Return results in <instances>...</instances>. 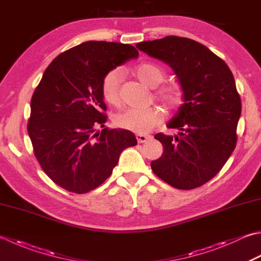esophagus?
Segmentation results:
<instances>
[{"label": "esophagus", "mask_w": 261, "mask_h": 261, "mask_svg": "<svg viewBox=\"0 0 261 261\" xmlns=\"http://www.w3.org/2000/svg\"><path fill=\"white\" fill-rule=\"evenodd\" d=\"M137 140L139 144H142V142H146L148 139H150V136L149 135H142V134H138L137 136Z\"/></svg>", "instance_id": "obj_1"}]
</instances>
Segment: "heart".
Returning <instances> with one entry per match:
<instances>
[{
  "label": "heart",
  "mask_w": 261,
  "mask_h": 261,
  "mask_svg": "<svg viewBox=\"0 0 261 261\" xmlns=\"http://www.w3.org/2000/svg\"><path fill=\"white\" fill-rule=\"evenodd\" d=\"M135 73L141 83L150 88L160 85L165 76V72L161 66L152 63H142L136 66ZM122 80V71L112 70L106 73L101 81V95L107 104L117 105L120 103V84ZM158 97L166 106L174 107L180 104L181 91L175 85L166 86L158 91ZM162 119V112L149 107V109H125L117 113L114 122L117 126L123 127L138 134H146L156 125Z\"/></svg>",
  "instance_id": "b5f03b06"
}]
</instances>
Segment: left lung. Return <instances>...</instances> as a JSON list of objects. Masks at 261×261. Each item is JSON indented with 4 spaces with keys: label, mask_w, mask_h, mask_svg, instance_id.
I'll use <instances>...</instances> for the list:
<instances>
[{
    "label": "left lung",
    "mask_w": 261,
    "mask_h": 261,
    "mask_svg": "<svg viewBox=\"0 0 261 261\" xmlns=\"http://www.w3.org/2000/svg\"><path fill=\"white\" fill-rule=\"evenodd\" d=\"M136 46L171 66L185 101L166 124L177 134L155 136L164 151L151 170L174 188L200 187L221 171L237 145L241 99L234 76L222 59L190 38L167 36Z\"/></svg>",
    "instance_id": "left-lung-1"
}]
</instances>
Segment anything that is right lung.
Wrapping results in <instances>:
<instances>
[{
  "label": "right lung",
  "mask_w": 261,
  "mask_h": 261,
  "mask_svg": "<svg viewBox=\"0 0 261 261\" xmlns=\"http://www.w3.org/2000/svg\"><path fill=\"white\" fill-rule=\"evenodd\" d=\"M139 52L129 44L89 40L52 61L30 103L28 135L35 156L56 185L74 193L94 190L109 177L135 134L105 129L106 73Z\"/></svg>",
  "instance_id": "1"
}]
</instances>
